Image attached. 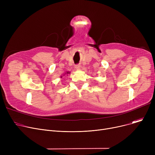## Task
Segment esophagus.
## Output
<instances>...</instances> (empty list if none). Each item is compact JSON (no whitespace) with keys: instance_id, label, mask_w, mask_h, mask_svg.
<instances>
[{"instance_id":"obj_1","label":"esophagus","mask_w":155,"mask_h":155,"mask_svg":"<svg viewBox=\"0 0 155 155\" xmlns=\"http://www.w3.org/2000/svg\"><path fill=\"white\" fill-rule=\"evenodd\" d=\"M75 68H76V70H80V64H76L75 66Z\"/></svg>"}]
</instances>
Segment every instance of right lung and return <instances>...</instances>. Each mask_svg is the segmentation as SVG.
<instances>
[{"label": "right lung", "instance_id": "obj_1", "mask_svg": "<svg viewBox=\"0 0 155 155\" xmlns=\"http://www.w3.org/2000/svg\"><path fill=\"white\" fill-rule=\"evenodd\" d=\"M66 73H67V74H69V73H70V71H67V73H65V74H66ZM62 77H61V78Z\"/></svg>", "mask_w": 155, "mask_h": 155}]
</instances>
